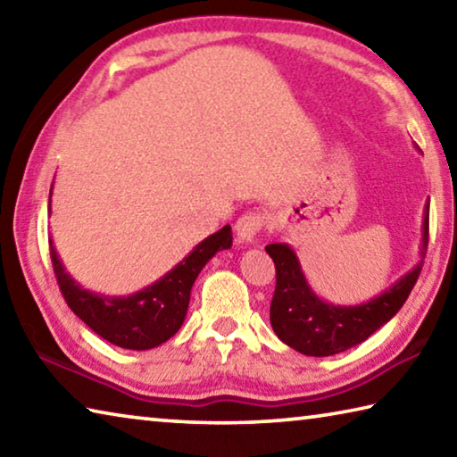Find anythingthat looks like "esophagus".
<instances>
[{
	"label": "esophagus",
	"mask_w": 457,
	"mask_h": 457,
	"mask_svg": "<svg viewBox=\"0 0 457 457\" xmlns=\"http://www.w3.org/2000/svg\"><path fill=\"white\" fill-rule=\"evenodd\" d=\"M266 223V215L264 213H256V212H250L242 215V218L237 220L236 223V236H237V242L239 244H252L256 236L262 231Z\"/></svg>",
	"instance_id": "34e87169"
}]
</instances>
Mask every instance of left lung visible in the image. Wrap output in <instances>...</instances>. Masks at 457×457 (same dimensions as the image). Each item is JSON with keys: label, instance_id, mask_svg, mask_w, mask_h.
<instances>
[{"label": "left lung", "instance_id": "obj_1", "mask_svg": "<svg viewBox=\"0 0 457 457\" xmlns=\"http://www.w3.org/2000/svg\"><path fill=\"white\" fill-rule=\"evenodd\" d=\"M429 237V201L423 212L421 260L369 303L340 306L324 303L306 282L296 252L288 244H270L266 252L276 266V290L270 304V322L276 337L308 357H330L361 345L389 322L405 304L420 278Z\"/></svg>", "mask_w": 457, "mask_h": 457}]
</instances>
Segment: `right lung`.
<instances>
[{"label":"right lung","instance_id":"right-lung-1","mask_svg":"<svg viewBox=\"0 0 457 457\" xmlns=\"http://www.w3.org/2000/svg\"><path fill=\"white\" fill-rule=\"evenodd\" d=\"M52 205V189L48 212ZM231 228L223 226L204 242H199L189 256L130 296H106L96 294L74 280L66 272L50 237V256L62 296L79 319L108 343L130 351H149L163 345L181 328L189 308L193 282L215 253L231 247Z\"/></svg>","mask_w":457,"mask_h":457}]
</instances>
